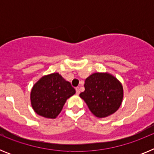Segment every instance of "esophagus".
Returning a JSON list of instances; mask_svg holds the SVG:
<instances>
[{
	"label": "esophagus",
	"instance_id": "1",
	"mask_svg": "<svg viewBox=\"0 0 154 154\" xmlns=\"http://www.w3.org/2000/svg\"><path fill=\"white\" fill-rule=\"evenodd\" d=\"M75 91H76V94H77V95H79V94L80 93V90H79V87H76Z\"/></svg>",
	"mask_w": 154,
	"mask_h": 154
}]
</instances>
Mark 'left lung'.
<instances>
[{"label":"left lung","instance_id":"left-lung-1","mask_svg":"<svg viewBox=\"0 0 154 154\" xmlns=\"http://www.w3.org/2000/svg\"><path fill=\"white\" fill-rule=\"evenodd\" d=\"M79 94L89 110L99 118L106 117L119 108L123 97L122 84L112 75L94 73L85 79Z\"/></svg>","mask_w":154,"mask_h":154}]
</instances>
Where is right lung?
<instances>
[{
    "instance_id": "right-lung-1",
    "label": "right lung",
    "mask_w": 154,
    "mask_h": 154,
    "mask_svg": "<svg viewBox=\"0 0 154 154\" xmlns=\"http://www.w3.org/2000/svg\"><path fill=\"white\" fill-rule=\"evenodd\" d=\"M75 93L69 82L58 73L45 75L38 81L31 92L32 108L43 117L54 119L60 113L66 99Z\"/></svg>"
}]
</instances>
